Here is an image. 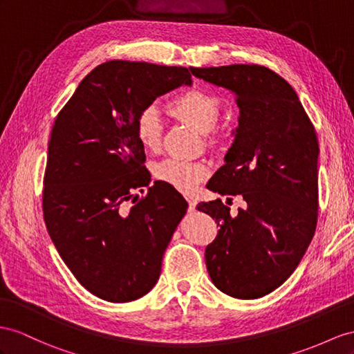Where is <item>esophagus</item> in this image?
I'll list each match as a JSON object with an SVG mask.
<instances>
[{"mask_svg": "<svg viewBox=\"0 0 354 354\" xmlns=\"http://www.w3.org/2000/svg\"><path fill=\"white\" fill-rule=\"evenodd\" d=\"M185 198H187V202H188L189 211H194V209H196V206H197V198H196L194 196H192V194H187V196H185Z\"/></svg>", "mask_w": 354, "mask_h": 354, "instance_id": "obj_1", "label": "esophagus"}]
</instances>
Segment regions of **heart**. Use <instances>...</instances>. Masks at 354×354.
Masks as SVG:
<instances>
[{"label":"heart","mask_w":354,"mask_h":354,"mask_svg":"<svg viewBox=\"0 0 354 354\" xmlns=\"http://www.w3.org/2000/svg\"><path fill=\"white\" fill-rule=\"evenodd\" d=\"M167 112L178 121L193 127L198 133L205 134L207 147L216 148L221 142V136L214 127L220 120V100L201 89L185 91L171 98L167 103ZM136 136L145 149L157 151L161 145V124L157 112L152 107L145 109L136 120ZM156 176L180 192H189L209 174V167L205 162L167 158L157 162L153 167Z\"/></svg>","instance_id":"obj_1"}]
</instances>
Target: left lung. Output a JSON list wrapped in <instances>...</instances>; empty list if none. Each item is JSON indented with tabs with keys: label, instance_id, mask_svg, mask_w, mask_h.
Segmentation results:
<instances>
[{
	"label": "left lung",
	"instance_id": "1",
	"mask_svg": "<svg viewBox=\"0 0 354 354\" xmlns=\"http://www.w3.org/2000/svg\"><path fill=\"white\" fill-rule=\"evenodd\" d=\"M205 82L232 91L239 107L234 140L207 188L241 194L230 214L220 198L198 203L218 234L206 247L212 283L238 299L274 292L293 274L314 236L319 209V140L295 89L256 64L194 68Z\"/></svg>",
	"mask_w": 354,
	"mask_h": 354
}]
</instances>
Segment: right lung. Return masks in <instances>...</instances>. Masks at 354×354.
Returning <instances> with one entry per match:
<instances>
[{"instance_id": "1", "label": "right lung", "mask_w": 354, "mask_h": 354, "mask_svg": "<svg viewBox=\"0 0 354 354\" xmlns=\"http://www.w3.org/2000/svg\"><path fill=\"white\" fill-rule=\"evenodd\" d=\"M192 84L185 67L107 61L85 76L53 124L44 223L71 274L104 301L131 302L157 284L187 212L185 198L161 180L127 203L151 180L136 120L157 97Z\"/></svg>"}]
</instances>
